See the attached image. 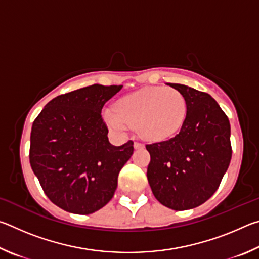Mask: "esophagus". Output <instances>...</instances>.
<instances>
[{"label": "esophagus", "mask_w": 259, "mask_h": 259, "mask_svg": "<svg viewBox=\"0 0 259 259\" xmlns=\"http://www.w3.org/2000/svg\"><path fill=\"white\" fill-rule=\"evenodd\" d=\"M134 147L136 148V150H139V148H143L144 147V144H140L138 142H135L134 143Z\"/></svg>", "instance_id": "1"}]
</instances>
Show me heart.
I'll list each match as a JSON object with an SVG mask.
<instances>
[{
    "label": "heart",
    "mask_w": 259,
    "mask_h": 259,
    "mask_svg": "<svg viewBox=\"0 0 259 259\" xmlns=\"http://www.w3.org/2000/svg\"><path fill=\"white\" fill-rule=\"evenodd\" d=\"M187 105L182 93L169 87H148L124 96L116 109L106 107L104 120L109 128L125 133L137 126L139 135L151 142H162L176 135L185 122Z\"/></svg>",
    "instance_id": "b5f03b06"
}]
</instances>
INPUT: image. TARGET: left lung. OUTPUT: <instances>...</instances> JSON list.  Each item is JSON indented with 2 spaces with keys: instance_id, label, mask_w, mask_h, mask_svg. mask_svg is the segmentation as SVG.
Here are the masks:
<instances>
[{
  "instance_id": "8db88e82",
  "label": "left lung",
  "mask_w": 259,
  "mask_h": 259,
  "mask_svg": "<svg viewBox=\"0 0 259 259\" xmlns=\"http://www.w3.org/2000/svg\"><path fill=\"white\" fill-rule=\"evenodd\" d=\"M169 85L185 97L186 119L175 137L146 145L147 179L156 200L178 211L199 207L217 191L232 157L231 125L210 95Z\"/></svg>"
}]
</instances>
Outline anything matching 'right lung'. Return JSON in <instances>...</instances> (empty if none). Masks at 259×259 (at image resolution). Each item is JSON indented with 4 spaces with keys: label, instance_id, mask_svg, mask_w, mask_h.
Listing matches in <instances>:
<instances>
[{
    "label": "right lung",
    "instance_id": "obj_1",
    "mask_svg": "<svg viewBox=\"0 0 259 259\" xmlns=\"http://www.w3.org/2000/svg\"><path fill=\"white\" fill-rule=\"evenodd\" d=\"M122 85H89L50 100L33 122L29 162L46 195L68 212L89 214L113 198L134 142L114 146L102 117Z\"/></svg>",
    "mask_w": 259,
    "mask_h": 259
}]
</instances>
